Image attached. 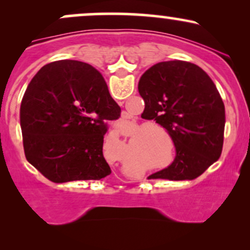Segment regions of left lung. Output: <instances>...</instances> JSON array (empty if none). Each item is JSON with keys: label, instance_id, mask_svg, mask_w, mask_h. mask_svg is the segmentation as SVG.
<instances>
[{"label": "left lung", "instance_id": "1", "mask_svg": "<svg viewBox=\"0 0 250 250\" xmlns=\"http://www.w3.org/2000/svg\"><path fill=\"white\" fill-rule=\"evenodd\" d=\"M139 93L142 119L167 129L176 149L173 163L148 179L194 180L220 159L225 104L206 71L177 60L156 63L140 79Z\"/></svg>", "mask_w": 250, "mask_h": 250}]
</instances>
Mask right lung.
Here are the masks:
<instances>
[{"label": "right lung", "instance_id": "1", "mask_svg": "<svg viewBox=\"0 0 250 250\" xmlns=\"http://www.w3.org/2000/svg\"><path fill=\"white\" fill-rule=\"evenodd\" d=\"M121 108L99 70L62 60L33 77L20 109L25 159L55 183L101 180L111 173L103 156L105 121Z\"/></svg>", "mask_w": 250, "mask_h": 250}]
</instances>
